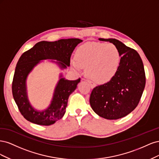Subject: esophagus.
I'll list each match as a JSON object with an SVG mask.
<instances>
[{
  "label": "esophagus",
  "mask_w": 159,
  "mask_h": 159,
  "mask_svg": "<svg viewBox=\"0 0 159 159\" xmlns=\"http://www.w3.org/2000/svg\"><path fill=\"white\" fill-rule=\"evenodd\" d=\"M88 82L89 84V85H90V86H91V88H95V86H96V85L93 82V81H90V80H88Z\"/></svg>",
  "instance_id": "1"
}]
</instances>
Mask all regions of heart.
Masks as SVG:
<instances>
[{
    "label": "heart",
    "instance_id": "b5f03b06",
    "mask_svg": "<svg viewBox=\"0 0 159 159\" xmlns=\"http://www.w3.org/2000/svg\"><path fill=\"white\" fill-rule=\"evenodd\" d=\"M121 62V54L113 44L89 42L79 47L75 59H71L72 68L81 71L86 67V74L95 82L110 81L117 74Z\"/></svg>",
    "mask_w": 159,
    "mask_h": 159
}]
</instances>
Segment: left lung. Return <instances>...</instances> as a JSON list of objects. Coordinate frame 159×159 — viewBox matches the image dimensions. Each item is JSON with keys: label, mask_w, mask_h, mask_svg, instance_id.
I'll return each instance as SVG.
<instances>
[{"label": "left lung", "mask_w": 159, "mask_h": 159, "mask_svg": "<svg viewBox=\"0 0 159 159\" xmlns=\"http://www.w3.org/2000/svg\"><path fill=\"white\" fill-rule=\"evenodd\" d=\"M117 47L121 62L117 74L107 83L93 88L89 98L94 112L113 120L126 116L136 108L145 87L143 61L138 52L114 38H99Z\"/></svg>", "instance_id": "left-lung-1"}]
</instances>
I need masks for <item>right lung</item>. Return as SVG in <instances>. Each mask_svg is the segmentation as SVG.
<instances>
[{
	"label": "right lung",
	"mask_w": 159,
	"mask_h": 159,
	"mask_svg": "<svg viewBox=\"0 0 159 159\" xmlns=\"http://www.w3.org/2000/svg\"><path fill=\"white\" fill-rule=\"evenodd\" d=\"M81 42L82 40L78 38L61 39L55 42L42 41L23 53L19 58L12 81V95L20 113L28 121L48 126L63 117L69 96L76 89L80 78L68 80L61 78L62 75H60L50 105L42 111L34 109L29 102L26 91V78L40 60L50 59L59 61L56 63L61 69L70 66L72 52Z\"/></svg>",
	"instance_id": "add662e5"
}]
</instances>
